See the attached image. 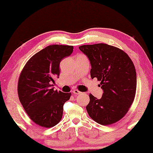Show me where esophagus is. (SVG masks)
<instances>
[{"label": "esophagus", "instance_id": "1", "mask_svg": "<svg viewBox=\"0 0 153 153\" xmlns=\"http://www.w3.org/2000/svg\"><path fill=\"white\" fill-rule=\"evenodd\" d=\"M73 94H82V92L78 91L77 89H74V91H73Z\"/></svg>", "mask_w": 153, "mask_h": 153}]
</instances>
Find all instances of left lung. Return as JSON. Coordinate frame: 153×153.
<instances>
[{"label": "left lung", "mask_w": 153, "mask_h": 153, "mask_svg": "<svg viewBox=\"0 0 153 153\" xmlns=\"http://www.w3.org/2000/svg\"><path fill=\"white\" fill-rule=\"evenodd\" d=\"M79 49L89 59L92 79L101 81L100 99L89 94L86 109L96 123L107 126L119 121L128 111L134 99L137 74L134 65L124 51L106 44L84 45Z\"/></svg>", "instance_id": "obj_1"}]
</instances>
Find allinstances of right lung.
<instances>
[{"instance_id":"obj_1","label":"right lung","mask_w":153,"mask_h":153,"mask_svg":"<svg viewBox=\"0 0 153 153\" xmlns=\"http://www.w3.org/2000/svg\"><path fill=\"white\" fill-rule=\"evenodd\" d=\"M73 51L72 46L51 45L34 55L21 73L19 100L30 119L39 126L49 128L62 119L64 104L71 94L53 87L55 78H59L60 62Z\"/></svg>"}]
</instances>
